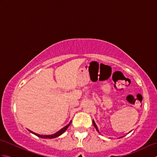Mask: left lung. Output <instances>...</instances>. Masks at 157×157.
Masks as SVG:
<instances>
[{
    "instance_id": "left-lung-1",
    "label": "left lung",
    "mask_w": 157,
    "mask_h": 157,
    "mask_svg": "<svg viewBox=\"0 0 157 157\" xmlns=\"http://www.w3.org/2000/svg\"><path fill=\"white\" fill-rule=\"evenodd\" d=\"M92 122H93V125H94V128H96V131H97L98 133H99V134H101V133H100V132H99V130H98V127H97V125H96V123H95V122H94V120H92ZM129 132H131V131H130ZM129 133H128V134H129ZM123 137H120L119 138H123Z\"/></svg>"
}]
</instances>
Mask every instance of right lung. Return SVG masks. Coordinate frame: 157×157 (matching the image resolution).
I'll use <instances>...</instances> for the list:
<instances>
[{
	"instance_id": "add662e5",
	"label": "right lung",
	"mask_w": 157,
	"mask_h": 157,
	"mask_svg": "<svg viewBox=\"0 0 157 157\" xmlns=\"http://www.w3.org/2000/svg\"><path fill=\"white\" fill-rule=\"evenodd\" d=\"M71 121L69 122V124H67L66 126H65L64 128H63L61 129H60L59 131H58L57 132H56V133H55V134H51V135H40V134H36V133H35V132H33L31 131V130H29V131L31 133H32L33 134L37 136L38 137H39V138H45V139H52V138H56V137H59V136H61V134H63V133H64L66 131V130L67 129V128L69 127L70 124H71Z\"/></svg>"
}]
</instances>
